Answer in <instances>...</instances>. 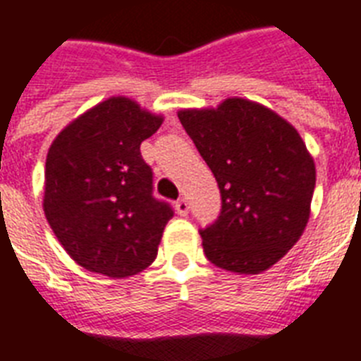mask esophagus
Returning a JSON list of instances; mask_svg holds the SVG:
<instances>
[{
  "label": "esophagus",
  "mask_w": 361,
  "mask_h": 361,
  "mask_svg": "<svg viewBox=\"0 0 361 361\" xmlns=\"http://www.w3.org/2000/svg\"><path fill=\"white\" fill-rule=\"evenodd\" d=\"M176 212L180 214V216H187L189 214V202L185 199L176 200Z\"/></svg>",
  "instance_id": "34e87169"
}]
</instances>
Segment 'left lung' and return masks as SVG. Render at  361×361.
<instances>
[{
	"mask_svg": "<svg viewBox=\"0 0 361 361\" xmlns=\"http://www.w3.org/2000/svg\"><path fill=\"white\" fill-rule=\"evenodd\" d=\"M178 117L221 195L217 219L199 231L206 257L231 272L267 271L309 221L316 170L307 145L288 121L242 98Z\"/></svg>",
	"mask_w": 361,
	"mask_h": 361,
	"instance_id": "obj_1",
	"label": "left lung"
}]
</instances>
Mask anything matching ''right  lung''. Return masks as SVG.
Wrapping results in <instances>:
<instances>
[{"label": "right lung", "instance_id": "add662e5", "mask_svg": "<svg viewBox=\"0 0 361 361\" xmlns=\"http://www.w3.org/2000/svg\"><path fill=\"white\" fill-rule=\"evenodd\" d=\"M161 125V117L119 96L52 142L43 210L60 244L87 271L126 279L155 261L174 210L153 197V170L140 145Z\"/></svg>", "mask_w": 361, "mask_h": 361}]
</instances>
